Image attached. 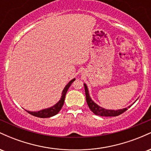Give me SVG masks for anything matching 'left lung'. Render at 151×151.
Returning a JSON list of instances; mask_svg holds the SVG:
<instances>
[{"label":"left lung","instance_id":"1","mask_svg":"<svg viewBox=\"0 0 151 151\" xmlns=\"http://www.w3.org/2000/svg\"><path fill=\"white\" fill-rule=\"evenodd\" d=\"M84 90H85L86 103H87V104L89 106V109H91V111L94 114H96V115L101 116H117L120 115V114L125 112L128 109V108H125L123 109H119V110H109V109H103L102 107L98 106L96 103H94L91 100V99L89 94V91H88L87 86H86L85 84H84Z\"/></svg>","mask_w":151,"mask_h":151}]
</instances>
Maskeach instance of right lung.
I'll list each match as a JSON object with an SVG mask.
<instances>
[{
  "label": "right lung",
  "instance_id": "1",
  "mask_svg": "<svg viewBox=\"0 0 151 151\" xmlns=\"http://www.w3.org/2000/svg\"><path fill=\"white\" fill-rule=\"evenodd\" d=\"M75 80V79H72L68 84L66 85L65 89H63L62 93V97L60 99V100L59 101L58 103L55 105H54L53 106L50 107V108L43 109V110L39 111H27V112H28L29 114H31V115L35 116H37L39 118H49L51 116H53L56 115L59 113L60 110H61L62 106L64 104V102H65V99L66 93L67 92V90H68L71 84H72V82Z\"/></svg>",
  "mask_w": 151,
  "mask_h": 151
}]
</instances>
